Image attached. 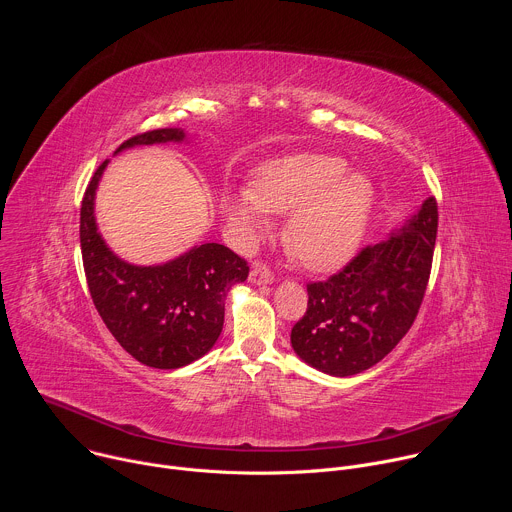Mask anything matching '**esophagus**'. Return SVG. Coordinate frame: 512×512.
Instances as JSON below:
<instances>
[{
    "label": "esophagus",
    "mask_w": 512,
    "mask_h": 512,
    "mask_svg": "<svg viewBox=\"0 0 512 512\" xmlns=\"http://www.w3.org/2000/svg\"><path fill=\"white\" fill-rule=\"evenodd\" d=\"M275 279V273L265 265V263H257L253 265L251 273H249V281L255 285H267Z\"/></svg>",
    "instance_id": "obj_1"
}]
</instances>
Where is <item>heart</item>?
I'll return each mask as SVG.
<instances>
[{"instance_id":"heart-1","label":"heart","mask_w":512,"mask_h":512,"mask_svg":"<svg viewBox=\"0 0 512 512\" xmlns=\"http://www.w3.org/2000/svg\"><path fill=\"white\" fill-rule=\"evenodd\" d=\"M338 156L300 154L267 164L255 190H241L231 218L249 235L269 229L267 212L291 218L285 245L302 265L330 271L346 263L362 243L375 204V186L364 174H346Z\"/></svg>"}]
</instances>
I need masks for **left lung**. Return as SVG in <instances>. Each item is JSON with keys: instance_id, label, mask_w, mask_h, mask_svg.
I'll list each match as a JSON object with an SVG mask.
<instances>
[{"instance_id": "obj_1", "label": "left lung", "mask_w": 512, "mask_h": 512, "mask_svg": "<svg viewBox=\"0 0 512 512\" xmlns=\"http://www.w3.org/2000/svg\"><path fill=\"white\" fill-rule=\"evenodd\" d=\"M437 202L427 198L407 227L362 247L328 279L308 283V310L291 346L314 369L350 377L383 360L413 326L435 249Z\"/></svg>"}]
</instances>
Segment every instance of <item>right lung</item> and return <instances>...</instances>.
I'll return each mask as SVG.
<instances>
[{
	"mask_svg": "<svg viewBox=\"0 0 512 512\" xmlns=\"http://www.w3.org/2000/svg\"><path fill=\"white\" fill-rule=\"evenodd\" d=\"M182 139V129L162 127L129 137L117 152ZM105 166L107 160L95 170L81 204V253L93 304L135 360L154 369L186 367L221 336L227 291L247 279L249 265L218 243H204L156 267H137L115 257L97 233L93 212Z\"/></svg>",
	"mask_w": 512,
	"mask_h": 512,
	"instance_id": "right-lung-1",
	"label": "right lung"
}]
</instances>
